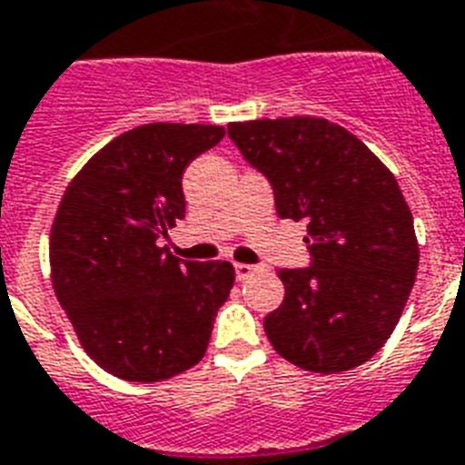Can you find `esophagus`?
I'll return each mask as SVG.
<instances>
[{
    "mask_svg": "<svg viewBox=\"0 0 465 465\" xmlns=\"http://www.w3.org/2000/svg\"><path fill=\"white\" fill-rule=\"evenodd\" d=\"M256 271H259V268H256V266H249V263H235L237 280H247V278H252V275H254Z\"/></svg>",
    "mask_w": 465,
    "mask_h": 465,
    "instance_id": "esophagus-1",
    "label": "esophagus"
}]
</instances>
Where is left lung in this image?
I'll list each match as a JSON object with an SVG mask.
<instances>
[{
	"mask_svg": "<svg viewBox=\"0 0 465 465\" xmlns=\"http://www.w3.org/2000/svg\"><path fill=\"white\" fill-rule=\"evenodd\" d=\"M230 140L273 185L280 218L306 221L309 268H280L263 318L282 359L311 373L366 363L397 328L418 271L411 209L392 171L325 118L230 123Z\"/></svg>",
	"mask_w": 465,
	"mask_h": 465,
	"instance_id": "left-lung-1",
	"label": "left lung"
}]
</instances>
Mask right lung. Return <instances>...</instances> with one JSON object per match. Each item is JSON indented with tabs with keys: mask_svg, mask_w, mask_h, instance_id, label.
Masks as SVG:
<instances>
[{
	"mask_svg": "<svg viewBox=\"0 0 465 465\" xmlns=\"http://www.w3.org/2000/svg\"><path fill=\"white\" fill-rule=\"evenodd\" d=\"M221 125L149 123L111 140L68 183L49 235L52 285L92 361L159 382L204 359L235 268L159 247L185 218L183 173Z\"/></svg>",
	"mask_w": 465,
	"mask_h": 465,
	"instance_id": "obj_1",
	"label": "right lung"
}]
</instances>
